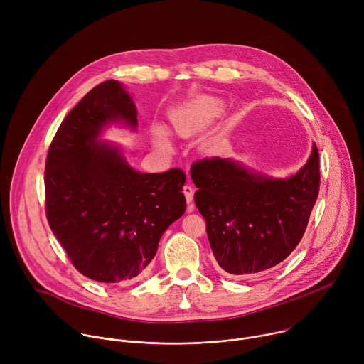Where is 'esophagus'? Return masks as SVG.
I'll use <instances>...</instances> for the list:
<instances>
[{"instance_id":"34e87169","label":"esophagus","mask_w":364,"mask_h":364,"mask_svg":"<svg viewBox=\"0 0 364 364\" xmlns=\"http://www.w3.org/2000/svg\"><path fill=\"white\" fill-rule=\"evenodd\" d=\"M183 193H184V196H186V200H187V203L190 204L191 201H193V194H194V191H193V187L191 186H188V184H186L184 187H183ZM194 209V207L190 204L188 205V212H191Z\"/></svg>"}]
</instances>
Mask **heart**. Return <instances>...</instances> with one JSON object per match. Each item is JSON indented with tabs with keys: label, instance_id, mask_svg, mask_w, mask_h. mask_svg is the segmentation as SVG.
<instances>
[{
	"label": "heart",
	"instance_id": "obj_1",
	"mask_svg": "<svg viewBox=\"0 0 364 364\" xmlns=\"http://www.w3.org/2000/svg\"><path fill=\"white\" fill-rule=\"evenodd\" d=\"M223 102L215 96H198L173 117L174 129L180 135H191L209 125L223 112ZM157 141L163 148H168L166 132L157 129Z\"/></svg>",
	"mask_w": 364,
	"mask_h": 364
}]
</instances>
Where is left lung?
Masks as SVG:
<instances>
[{"mask_svg":"<svg viewBox=\"0 0 364 364\" xmlns=\"http://www.w3.org/2000/svg\"><path fill=\"white\" fill-rule=\"evenodd\" d=\"M194 201L213 255L230 275L267 272L296 247L320 190L316 144L295 174L277 178L232 159H204L190 170Z\"/></svg>","mask_w":364,"mask_h":364,"instance_id":"1","label":"left lung"}]
</instances>
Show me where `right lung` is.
<instances>
[{
	"label": "right lung",
	"instance_id": "1",
	"mask_svg": "<svg viewBox=\"0 0 364 364\" xmlns=\"http://www.w3.org/2000/svg\"><path fill=\"white\" fill-rule=\"evenodd\" d=\"M111 124L138 127L135 103L117 80L87 92L51 141L46 216L82 275L128 284L145 272L163 233L184 215L186 174L134 170L118 145L97 141Z\"/></svg>",
	"mask_w": 364,
	"mask_h": 364
}]
</instances>
